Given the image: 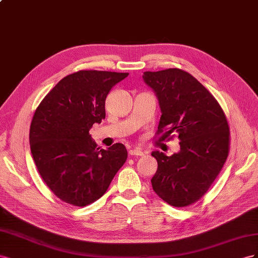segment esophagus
I'll return each mask as SVG.
<instances>
[{
    "label": "esophagus",
    "mask_w": 258,
    "mask_h": 258,
    "mask_svg": "<svg viewBox=\"0 0 258 258\" xmlns=\"http://www.w3.org/2000/svg\"><path fill=\"white\" fill-rule=\"evenodd\" d=\"M128 154L131 157H142L144 156V152L138 149H132L128 151Z\"/></svg>",
    "instance_id": "34e87169"
}]
</instances>
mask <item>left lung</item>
<instances>
[{"label": "left lung", "mask_w": 258, "mask_h": 258, "mask_svg": "<svg viewBox=\"0 0 258 258\" xmlns=\"http://www.w3.org/2000/svg\"><path fill=\"white\" fill-rule=\"evenodd\" d=\"M143 78L156 92L162 112L156 137L171 141L177 134L180 141V151L171 157L151 153L158 162L152 188L172 207H188L205 195L227 160V117L215 97L186 71H146Z\"/></svg>", "instance_id": "left-lung-1"}]
</instances>
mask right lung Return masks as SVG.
Segmentation results:
<instances>
[{
  "label": "right lung",
  "mask_w": 258,
  "mask_h": 258,
  "mask_svg": "<svg viewBox=\"0 0 258 258\" xmlns=\"http://www.w3.org/2000/svg\"><path fill=\"white\" fill-rule=\"evenodd\" d=\"M127 76L80 70L60 80L36 108L31 153L43 181L61 201L82 208L98 200L126 161L123 144L100 149L88 132L105 119L108 93Z\"/></svg>",
  "instance_id": "obj_1"
}]
</instances>
